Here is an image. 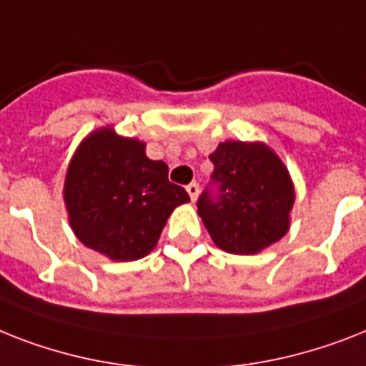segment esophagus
I'll return each mask as SVG.
<instances>
[{
  "label": "esophagus",
  "mask_w": 366,
  "mask_h": 366,
  "mask_svg": "<svg viewBox=\"0 0 366 366\" xmlns=\"http://www.w3.org/2000/svg\"><path fill=\"white\" fill-rule=\"evenodd\" d=\"M186 189H188V193H189V197H192V201H195V199H197V195H199V184H197V182L188 184V186H186Z\"/></svg>",
  "instance_id": "1"
}]
</instances>
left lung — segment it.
Wrapping results in <instances>:
<instances>
[{
  "label": "left lung",
  "instance_id": "left-lung-1",
  "mask_svg": "<svg viewBox=\"0 0 366 366\" xmlns=\"http://www.w3.org/2000/svg\"><path fill=\"white\" fill-rule=\"evenodd\" d=\"M214 173L197 212L222 250L255 254L287 233L293 184L284 163L261 142H224L210 154Z\"/></svg>",
  "mask_w": 366,
  "mask_h": 366
}]
</instances>
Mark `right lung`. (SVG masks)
Returning a JSON list of instances; mask_svg holds the SVG:
<instances>
[{
	"instance_id": "add662e5",
	"label": "right lung",
	"mask_w": 366,
	"mask_h": 366,
	"mask_svg": "<svg viewBox=\"0 0 366 366\" xmlns=\"http://www.w3.org/2000/svg\"><path fill=\"white\" fill-rule=\"evenodd\" d=\"M169 167L148 159L144 142L112 129L92 133L65 177L71 227L82 244L116 261L144 257L156 246L174 207L188 203Z\"/></svg>"
}]
</instances>
